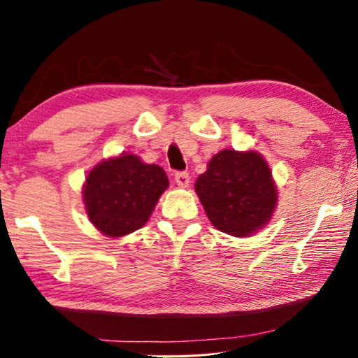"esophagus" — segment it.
<instances>
[{
	"label": "esophagus",
	"instance_id": "34e87169",
	"mask_svg": "<svg viewBox=\"0 0 358 358\" xmlns=\"http://www.w3.org/2000/svg\"><path fill=\"white\" fill-rule=\"evenodd\" d=\"M175 183H177L180 187H187L189 186V173L177 172L175 173Z\"/></svg>",
	"mask_w": 358,
	"mask_h": 358
}]
</instances>
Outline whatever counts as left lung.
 <instances>
[{"label":"left lung","mask_w":358,"mask_h":358,"mask_svg":"<svg viewBox=\"0 0 358 358\" xmlns=\"http://www.w3.org/2000/svg\"><path fill=\"white\" fill-rule=\"evenodd\" d=\"M210 222L232 237H250L270 222L278 189L268 162L254 150H222L194 185Z\"/></svg>","instance_id":"obj_1"}]
</instances>
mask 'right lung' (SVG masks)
<instances>
[{"mask_svg":"<svg viewBox=\"0 0 358 358\" xmlns=\"http://www.w3.org/2000/svg\"><path fill=\"white\" fill-rule=\"evenodd\" d=\"M167 187L164 169L121 153L88 172L82 197L90 222L106 237L120 238L147 224Z\"/></svg>","mask_w":358,"mask_h":358,"instance_id":"1","label":"right lung"}]
</instances>
